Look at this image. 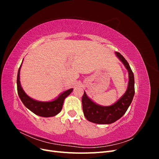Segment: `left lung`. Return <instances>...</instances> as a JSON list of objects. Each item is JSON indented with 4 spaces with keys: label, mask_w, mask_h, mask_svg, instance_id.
<instances>
[{
    "label": "left lung",
    "mask_w": 159,
    "mask_h": 159,
    "mask_svg": "<svg viewBox=\"0 0 159 159\" xmlns=\"http://www.w3.org/2000/svg\"><path fill=\"white\" fill-rule=\"evenodd\" d=\"M115 55L123 64L129 73V82L127 90L116 102L109 106H102L94 102L86 94L81 99L83 111L89 121L97 124H111L117 121L125 113L131 105L134 95V74L127 61L120 53L115 52Z\"/></svg>",
    "instance_id": "obj_1"
}]
</instances>
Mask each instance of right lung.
I'll return each instance as SVG.
<instances>
[{
    "label": "right lung",
    "instance_id": "right-lung-1",
    "mask_svg": "<svg viewBox=\"0 0 159 159\" xmlns=\"http://www.w3.org/2000/svg\"><path fill=\"white\" fill-rule=\"evenodd\" d=\"M23 62V60H22ZM20 66L17 75V90L19 98L25 106L30 110L32 113L40 117H54L58 114L63 107L65 99L72 92L73 88L66 90L60 94L54 100L50 102H40L31 98L23 90L20 81V71L22 64Z\"/></svg>",
    "mask_w": 159,
    "mask_h": 159
}]
</instances>
